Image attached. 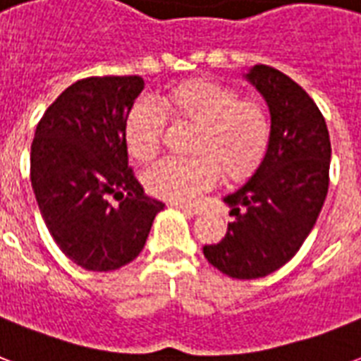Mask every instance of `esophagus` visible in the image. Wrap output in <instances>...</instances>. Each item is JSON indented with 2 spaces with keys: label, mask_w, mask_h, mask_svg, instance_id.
I'll return each mask as SVG.
<instances>
[{
  "label": "esophagus",
  "mask_w": 361,
  "mask_h": 361,
  "mask_svg": "<svg viewBox=\"0 0 361 361\" xmlns=\"http://www.w3.org/2000/svg\"><path fill=\"white\" fill-rule=\"evenodd\" d=\"M176 208H180L181 212H185V214H189V216H199V214H202V208H199V206H176Z\"/></svg>",
  "instance_id": "34e87169"
}]
</instances>
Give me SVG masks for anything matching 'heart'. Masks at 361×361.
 Wrapping results in <instances>:
<instances>
[{
    "label": "heart",
    "mask_w": 361,
    "mask_h": 361,
    "mask_svg": "<svg viewBox=\"0 0 361 361\" xmlns=\"http://www.w3.org/2000/svg\"><path fill=\"white\" fill-rule=\"evenodd\" d=\"M164 117L195 128L187 153L191 159L157 162L145 174L155 197L191 202L219 178L242 181L265 157L271 123L263 104L242 98L227 85L204 79L181 82L153 100H137L125 119L126 151L149 162L161 147Z\"/></svg>",
    "instance_id": "1"
}]
</instances>
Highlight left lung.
Here are the masks:
<instances>
[{
  "instance_id": "8db88e82",
  "label": "left lung",
  "mask_w": 361,
  "mask_h": 361,
  "mask_svg": "<svg viewBox=\"0 0 361 361\" xmlns=\"http://www.w3.org/2000/svg\"><path fill=\"white\" fill-rule=\"evenodd\" d=\"M242 77L269 107L271 137L257 170L224 197L233 216L227 235L202 252L231 279L254 280L286 265L314 227L329 185L331 144L320 109L293 79L263 64Z\"/></svg>"
}]
</instances>
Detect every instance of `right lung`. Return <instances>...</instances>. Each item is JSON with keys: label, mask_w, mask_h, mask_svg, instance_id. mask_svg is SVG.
Returning a JSON list of instances; mask_svg holds the SVG:
<instances>
[{"label": "right lung", "mask_w": 361, "mask_h": 361, "mask_svg": "<svg viewBox=\"0 0 361 361\" xmlns=\"http://www.w3.org/2000/svg\"><path fill=\"white\" fill-rule=\"evenodd\" d=\"M142 77H89L52 102L35 128L30 180L49 233L75 265L115 271L144 250L164 208L128 169L125 119ZM120 200L117 207L109 199Z\"/></svg>", "instance_id": "right-lung-1"}]
</instances>
